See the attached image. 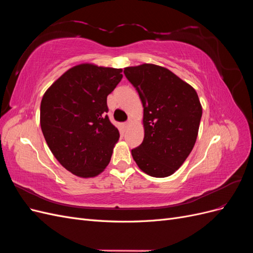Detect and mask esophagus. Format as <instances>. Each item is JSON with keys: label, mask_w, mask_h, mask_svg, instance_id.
Instances as JSON below:
<instances>
[{"label": "esophagus", "mask_w": 253, "mask_h": 253, "mask_svg": "<svg viewBox=\"0 0 253 253\" xmlns=\"http://www.w3.org/2000/svg\"><path fill=\"white\" fill-rule=\"evenodd\" d=\"M133 124V121L132 120H127L126 122V124H125V126H126V127H128L129 126H131Z\"/></svg>", "instance_id": "1"}]
</instances>
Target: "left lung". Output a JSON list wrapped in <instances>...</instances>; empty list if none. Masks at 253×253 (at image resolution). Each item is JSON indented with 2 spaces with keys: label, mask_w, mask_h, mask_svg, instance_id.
I'll use <instances>...</instances> for the list:
<instances>
[{
  "label": "left lung",
  "mask_w": 253,
  "mask_h": 253,
  "mask_svg": "<svg viewBox=\"0 0 253 253\" xmlns=\"http://www.w3.org/2000/svg\"><path fill=\"white\" fill-rule=\"evenodd\" d=\"M124 73L143 106L144 138L132 156L145 174L170 176L185 163L197 138L203 109L196 90L155 64L128 66Z\"/></svg>",
  "instance_id": "obj_1"
}]
</instances>
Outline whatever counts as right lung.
I'll return each instance as SVG.
<instances>
[{
  "label": "right lung",
  "instance_id": "add662e5",
  "mask_svg": "<svg viewBox=\"0 0 253 253\" xmlns=\"http://www.w3.org/2000/svg\"><path fill=\"white\" fill-rule=\"evenodd\" d=\"M121 68L82 63L45 91L40 125L48 148L67 171L95 177L109 165L119 139L108 117L106 98L121 81Z\"/></svg>",
  "mask_w": 253,
  "mask_h": 253
}]
</instances>
